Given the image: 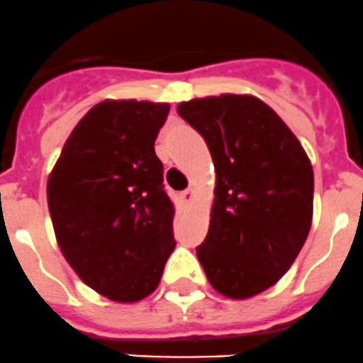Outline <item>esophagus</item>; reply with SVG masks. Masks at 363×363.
Masks as SVG:
<instances>
[{
    "mask_svg": "<svg viewBox=\"0 0 363 363\" xmlns=\"http://www.w3.org/2000/svg\"><path fill=\"white\" fill-rule=\"evenodd\" d=\"M194 197H195V194H194V189H191V188L184 189V191L181 194L182 202H191V201H194Z\"/></svg>",
    "mask_w": 363,
    "mask_h": 363,
    "instance_id": "34e87169",
    "label": "esophagus"
}]
</instances>
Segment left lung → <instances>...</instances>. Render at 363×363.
Wrapping results in <instances>:
<instances>
[{
    "mask_svg": "<svg viewBox=\"0 0 363 363\" xmlns=\"http://www.w3.org/2000/svg\"><path fill=\"white\" fill-rule=\"evenodd\" d=\"M177 112L204 137L217 174L199 262L222 295H259L284 277L308 238L311 162L286 123L253 96L194 99Z\"/></svg>",
    "mask_w": 363,
    "mask_h": 363,
    "instance_id": "obj_1",
    "label": "left lung"
}]
</instances>
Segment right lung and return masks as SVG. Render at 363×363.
Instances as JSON below:
<instances>
[{"label": "right lung", "instance_id": "add662e5", "mask_svg": "<svg viewBox=\"0 0 363 363\" xmlns=\"http://www.w3.org/2000/svg\"><path fill=\"white\" fill-rule=\"evenodd\" d=\"M166 103L103 101L77 123L47 184L48 210L67 262L116 302L155 291L175 247L174 204L155 139Z\"/></svg>", "mask_w": 363, "mask_h": 363}]
</instances>
